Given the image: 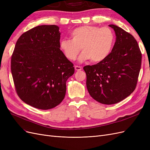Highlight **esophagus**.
<instances>
[{
	"instance_id": "esophagus-1",
	"label": "esophagus",
	"mask_w": 150,
	"mask_h": 150,
	"mask_svg": "<svg viewBox=\"0 0 150 150\" xmlns=\"http://www.w3.org/2000/svg\"><path fill=\"white\" fill-rule=\"evenodd\" d=\"M74 68H75V70L77 71H81V70H82V69H83L82 67H81V66H75Z\"/></svg>"
}]
</instances>
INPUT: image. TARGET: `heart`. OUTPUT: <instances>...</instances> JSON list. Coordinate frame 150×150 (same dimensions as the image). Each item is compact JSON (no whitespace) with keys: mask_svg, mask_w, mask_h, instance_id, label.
<instances>
[{"mask_svg":"<svg viewBox=\"0 0 150 150\" xmlns=\"http://www.w3.org/2000/svg\"><path fill=\"white\" fill-rule=\"evenodd\" d=\"M70 35L71 39H62L59 43L61 51L70 61L76 59L82 48L79 61L91 59L94 62H101L110 54L115 40L114 33L108 27L83 25L72 30Z\"/></svg>","mask_w":150,"mask_h":150,"instance_id":"obj_1","label":"heart"}]
</instances>
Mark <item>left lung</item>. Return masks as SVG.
I'll list each match as a JSON object with an SVG mask.
<instances>
[{
    "instance_id": "obj_1",
    "label": "left lung",
    "mask_w": 150,
    "mask_h": 150,
    "mask_svg": "<svg viewBox=\"0 0 150 150\" xmlns=\"http://www.w3.org/2000/svg\"><path fill=\"white\" fill-rule=\"evenodd\" d=\"M109 26L114 29L116 36L111 52L98 64L83 67L89 94L104 104L119 103L134 91L142 59L133 36L117 25Z\"/></svg>"
}]
</instances>
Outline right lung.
I'll return each instance as SVG.
<instances>
[{"instance_id": "1", "label": "right lung", "mask_w": 150, "mask_h": 150, "mask_svg": "<svg viewBox=\"0 0 150 150\" xmlns=\"http://www.w3.org/2000/svg\"><path fill=\"white\" fill-rule=\"evenodd\" d=\"M59 28L39 25L18 39L11 57V72L16 93L22 101L46 110L65 97L66 81L74 65L60 50Z\"/></svg>"}]
</instances>
